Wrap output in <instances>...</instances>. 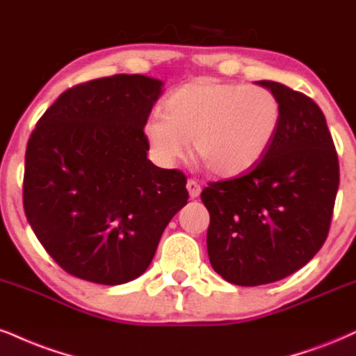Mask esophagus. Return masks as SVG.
<instances>
[{
  "label": "esophagus",
  "instance_id": "1",
  "mask_svg": "<svg viewBox=\"0 0 356 356\" xmlns=\"http://www.w3.org/2000/svg\"><path fill=\"white\" fill-rule=\"evenodd\" d=\"M187 191H189V195L192 199H195V197L200 195V191H202V187H200V184L195 181V179H189L187 181Z\"/></svg>",
  "mask_w": 356,
  "mask_h": 356
}]
</instances>
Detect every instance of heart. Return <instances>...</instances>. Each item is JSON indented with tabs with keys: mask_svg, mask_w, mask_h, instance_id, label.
<instances>
[{
	"mask_svg": "<svg viewBox=\"0 0 356 356\" xmlns=\"http://www.w3.org/2000/svg\"><path fill=\"white\" fill-rule=\"evenodd\" d=\"M284 108L262 86L199 78L167 96L164 113L144 124V137L162 165L194 154L217 177L241 175L264 159L280 131Z\"/></svg>",
	"mask_w": 356,
	"mask_h": 356,
	"instance_id": "b5f03b06",
	"label": "heart"
}]
</instances>
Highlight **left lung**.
<instances>
[{"label":"left lung","mask_w":356,"mask_h":356,"mask_svg":"<svg viewBox=\"0 0 356 356\" xmlns=\"http://www.w3.org/2000/svg\"><path fill=\"white\" fill-rule=\"evenodd\" d=\"M284 108L280 131L259 164L238 177L209 182L207 252L230 284L282 280L310 262L332 224L340 165L322 109L289 86L259 81Z\"/></svg>","instance_id":"left-lung-1"}]
</instances>
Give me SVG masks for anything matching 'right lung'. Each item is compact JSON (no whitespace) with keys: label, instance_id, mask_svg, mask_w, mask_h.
<instances>
[{"label":"right lung","instance_id":"right-lung-1","mask_svg":"<svg viewBox=\"0 0 356 356\" xmlns=\"http://www.w3.org/2000/svg\"><path fill=\"white\" fill-rule=\"evenodd\" d=\"M161 86L143 74L72 86L31 132L24 213L44 250L72 277L101 285L134 280L187 204L184 172L147 159L144 124Z\"/></svg>","mask_w":356,"mask_h":356}]
</instances>
